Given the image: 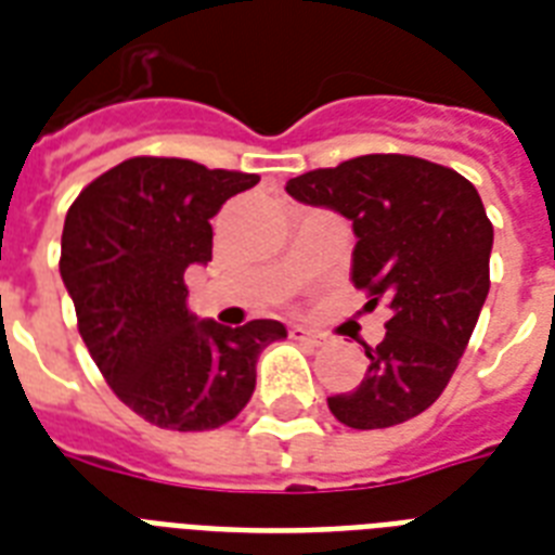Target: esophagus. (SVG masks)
Returning <instances> with one entry per match:
<instances>
[{"label":"esophagus","mask_w":555,"mask_h":555,"mask_svg":"<svg viewBox=\"0 0 555 555\" xmlns=\"http://www.w3.org/2000/svg\"><path fill=\"white\" fill-rule=\"evenodd\" d=\"M291 339H296V343H308V346H322V343H325V334H317V331L308 328H291Z\"/></svg>","instance_id":"34e87169"}]
</instances>
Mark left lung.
<instances>
[{
  "label": "left lung",
  "instance_id": "1",
  "mask_svg": "<svg viewBox=\"0 0 555 555\" xmlns=\"http://www.w3.org/2000/svg\"><path fill=\"white\" fill-rule=\"evenodd\" d=\"M287 195L354 227L351 282L386 299L391 320L354 391L328 397L351 429H386L426 412L447 388L490 294L492 224L455 169L412 155H360L287 181Z\"/></svg>",
  "mask_w": 555,
  "mask_h": 555
}]
</instances>
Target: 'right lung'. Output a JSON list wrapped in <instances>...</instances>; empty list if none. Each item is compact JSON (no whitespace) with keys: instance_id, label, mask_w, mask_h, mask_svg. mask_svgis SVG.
I'll return each mask as SVG.
<instances>
[{"instance_id":"obj_1","label":"right lung","mask_w":555,"mask_h":555,"mask_svg":"<svg viewBox=\"0 0 555 555\" xmlns=\"http://www.w3.org/2000/svg\"><path fill=\"white\" fill-rule=\"evenodd\" d=\"M259 176L184 158H129L77 195L63 227L60 276L91 360L152 426L218 429L256 388L261 348L285 339L276 320L227 328L195 320L184 273L212 259L227 198Z\"/></svg>"}]
</instances>
